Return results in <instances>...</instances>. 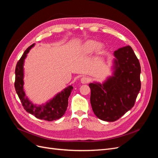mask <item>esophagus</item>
<instances>
[{"label":"esophagus","instance_id":"esophagus-1","mask_svg":"<svg viewBox=\"0 0 158 158\" xmlns=\"http://www.w3.org/2000/svg\"><path fill=\"white\" fill-rule=\"evenodd\" d=\"M80 82L82 84H87L89 82V79H88V78L85 77V76H84V77L81 78Z\"/></svg>","mask_w":158,"mask_h":158}]
</instances>
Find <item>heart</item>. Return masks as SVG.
Returning a JSON list of instances; mask_svg holds the SVG:
<instances>
[{"instance_id": "obj_1", "label": "heart", "mask_w": 158, "mask_h": 158, "mask_svg": "<svg viewBox=\"0 0 158 158\" xmlns=\"http://www.w3.org/2000/svg\"><path fill=\"white\" fill-rule=\"evenodd\" d=\"M105 49L106 48L103 44H101V43L98 44L97 41L89 40L85 41L80 46L78 50V53L79 55L84 56L91 55L94 51L95 55L100 56L104 53Z\"/></svg>"}]
</instances>
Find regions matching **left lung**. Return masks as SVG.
Returning <instances> with one entry per match:
<instances>
[{
    "label": "left lung",
    "mask_w": 158,
    "mask_h": 158,
    "mask_svg": "<svg viewBox=\"0 0 158 158\" xmlns=\"http://www.w3.org/2000/svg\"><path fill=\"white\" fill-rule=\"evenodd\" d=\"M113 55L112 75L102 84H89L93 111L107 122L118 120L132 108L141 88L140 64L131 47L118 49Z\"/></svg>",
    "instance_id": "obj_1"
}]
</instances>
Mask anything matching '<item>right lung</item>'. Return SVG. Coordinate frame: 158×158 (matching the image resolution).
I'll return each mask as SVG.
<instances>
[{"label":"right lung","instance_id":"add662e5","mask_svg":"<svg viewBox=\"0 0 158 158\" xmlns=\"http://www.w3.org/2000/svg\"><path fill=\"white\" fill-rule=\"evenodd\" d=\"M35 44H32L23 52L20 59L17 63L15 70V83L14 86L16 93L20 98L22 106L26 111L36 118L42 120L52 121L59 119L64 115L69 103V98L72 90L73 85H69L60 92L56 94L55 96L47 102L45 103L37 106L33 104L26 96L24 89H23V77H24V60L27 57V55L32 47H34Z\"/></svg>","mask_w":158,"mask_h":158}]
</instances>
